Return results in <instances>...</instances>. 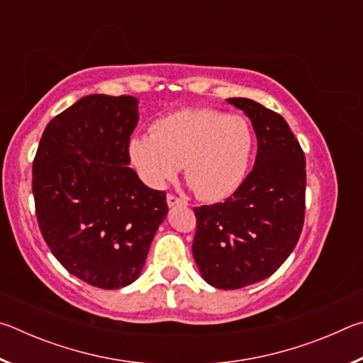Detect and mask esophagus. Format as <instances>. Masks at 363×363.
I'll list each match as a JSON object with an SVG mask.
<instances>
[{
  "label": "esophagus",
  "mask_w": 363,
  "mask_h": 363,
  "mask_svg": "<svg viewBox=\"0 0 363 363\" xmlns=\"http://www.w3.org/2000/svg\"><path fill=\"white\" fill-rule=\"evenodd\" d=\"M167 203H168L169 208H173V206H186L187 201L179 199V196H176V195H173V194H168V196H167Z\"/></svg>",
  "instance_id": "34e87169"
}]
</instances>
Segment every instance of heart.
<instances>
[{
    "label": "heart",
    "mask_w": 363,
    "mask_h": 363,
    "mask_svg": "<svg viewBox=\"0 0 363 363\" xmlns=\"http://www.w3.org/2000/svg\"><path fill=\"white\" fill-rule=\"evenodd\" d=\"M253 133L240 115L186 108L158 118L152 134L131 139L130 157L152 187H162L182 164L184 179L201 200L219 201L247 174Z\"/></svg>",
    "instance_id": "b5f03b06"
}]
</instances>
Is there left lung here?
<instances>
[{
  "label": "left lung",
  "instance_id": "obj_1",
  "mask_svg": "<svg viewBox=\"0 0 363 363\" xmlns=\"http://www.w3.org/2000/svg\"><path fill=\"white\" fill-rule=\"evenodd\" d=\"M251 120L255 167L224 203L195 208L194 259L214 288L267 279L299 240L306 210V158L288 123L247 97L227 99Z\"/></svg>",
  "mask_w": 363,
  "mask_h": 363
}]
</instances>
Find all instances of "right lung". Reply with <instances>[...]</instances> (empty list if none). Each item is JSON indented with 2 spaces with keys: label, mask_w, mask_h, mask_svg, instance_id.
I'll return each instance as SVG.
<instances>
[{
  "label": "right lung",
  "mask_w": 363,
  "mask_h": 363,
  "mask_svg": "<svg viewBox=\"0 0 363 363\" xmlns=\"http://www.w3.org/2000/svg\"><path fill=\"white\" fill-rule=\"evenodd\" d=\"M138 102L82 97L48 123L33 160L43 238L72 275L104 290L139 277L168 214L167 194L147 187L128 167Z\"/></svg>",
  "instance_id": "add662e5"
}]
</instances>
